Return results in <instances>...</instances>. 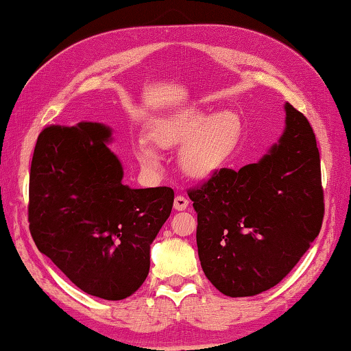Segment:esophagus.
<instances>
[{
    "label": "esophagus",
    "instance_id": "esophagus-1",
    "mask_svg": "<svg viewBox=\"0 0 351 351\" xmlns=\"http://www.w3.org/2000/svg\"><path fill=\"white\" fill-rule=\"evenodd\" d=\"M188 204L190 201L185 196H182V194H177L176 199H174V208L176 210H185L188 207Z\"/></svg>",
    "mask_w": 351,
    "mask_h": 351
}]
</instances>
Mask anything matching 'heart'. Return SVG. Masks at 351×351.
Wrapping results in <instances>:
<instances>
[{
	"label": "heart",
	"instance_id": "heart-1",
	"mask_svg": "<svg viewBox=\"0 0 351 351\" xmlns=\"http://www.w3.org/2000/svg\"><path fill=\"white\" fill-rule=\"evenodd\" d=\"M241 134V121L224 111L213 117L197 110H185L158 119L149 138L163 149L182 147L180 163L188 176L204 179L217 172L235 149ZM136 157L143 165L157 168L160 158L149 144H139Z\"/></svg>",
	"mask_w": 351,
	"mask_h": 351
}]
</instances>
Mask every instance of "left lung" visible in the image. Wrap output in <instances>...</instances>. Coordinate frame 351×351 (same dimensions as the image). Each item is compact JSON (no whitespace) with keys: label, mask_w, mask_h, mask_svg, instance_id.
Segmentation results:
<instances>
[{"label":"left lung","mask_w":351,"mask_h":351,"mask_svg":"<svg viewBox=\"0 0 351 351\" xmlns=\"http://www.w3.org/2000/svg\"><path fill=\"white\" fill-rule=\"evenodd\" d=\"M197 252L221 293L254 296L279 284L322 229L320 154L303 112L285 104V130L258 163L221 168L188 190Z\"/></svg>","instance_id":"1"}]
</instances>
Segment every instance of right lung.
<instances>
[{
	"label": "right lung",
	"instance_id": "right-lung-1",
	"mask_svg": "<svg viewBox=\"0 0 351 351\" xmlns=\"http://www.w3.org/2000/svg\"><path fill=\"white\" fill-rule=\"evenodd\" d=\"M110 141V127L97 122L44 128L31 161L28 221L37 250L70 281L117 301L147 278L150 243L169 218L174 191L123 185Z\"/></svg>",
	"mask_w": 351,
	"mask_h": 351
}]
</instances>
